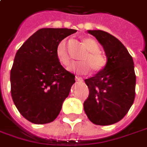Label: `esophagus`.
Wrapping results in <instances>:
<instances>
[{"label": "esophagus", "mask_w": 147, "mask_h": 147, "mask_svg": "<svg viewBox=\"0 0 147 147\" xmlns=\"http://www.w3.org/2000/svg\"><path fill=\"white\" fill-rule=\"evenodd\" d=\"M76 80L79 81V82H82L83 81V79L81 78V77H79V76H76Z\"/></svg>", "instance_id": "obj_1"}]
</instances>
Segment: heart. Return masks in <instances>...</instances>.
Listing matches in <instances>:
<instances>
[{
	"instance_id": "1",
	"label": "heart",
	"mask_w": 147,
	"mask_h": 147,
	"mask_svg": "<svg viewBox=\"0 0 147 147\" xmlns=\"http://www.w3.org/2000/svg\"><path fill=\"white\" fill-rule=\"evenodd\" d=\"M83 44L88 49V53L81 58L80 62H75L69 66L68 69L71 71L80 74H86L90 68L94 72L102 71L106 67L107 60L103 54L100 53V47L98 42L92 38H84ZM56 56L58 62L63 66H67L70 58L67 51V42L63 40L58 43L56 49Z\"/></svg>"
}]
</instances>
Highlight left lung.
<instances>
[{
  "label": "left lung",
  "mask_w": 147,
  "mask_h": 147,
  "mask_svg": "<svg viewBox=\"0 0 147 147\" xmlns=\"http://www.w3.org/2000/svg\"><path fill=\"white\" fill-rule=\"evenodd\" d=\"M88 32L102 45L107 63L102 71L84 80L89 94L84 102V109L94 124H115L124 118L134 102V60L124 45L110 33L101 30Z\"/></svg>",
  "instance_id": "8db88e82"
}]
</instances>
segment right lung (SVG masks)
<instances>
[{"instance_id": "1", "label": "right lung", "mask_w": 147, "mask_h": 147, "mask_svg": "<svg viewBox=\"0 0 147 147\" xmlns=\"http://www.w3.org/2000/svg\"><path fill=\"white\" fill-rule=\"evenodd\" d=\"M76 30L41 28L18 49L10 71L11 96L20 114L33 124L53 121L68 97L75 75L58 62V43Z\"/></svg>"}]
</instances>
